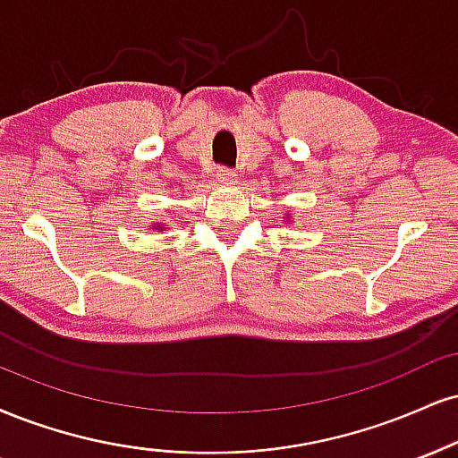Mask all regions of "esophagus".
Masks as SVG:
<instances>
[{"instance_id": "obj_1", "label": "esophagus", "mask_w": 458, "mask_h": 458, "mask_svg": "<svg viewBox=\"0 0 458 458\" xmlns=\"http://www.w3.org/2000/svg\"><path fill=\"white\" fill-rule=\"evenodd\" d=\"M217 181L224 185H236L239 183V174L230 168H219L217 170Z\"/></svg>"}]
</instances>
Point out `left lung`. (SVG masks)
Instances as JSON below:
<instances>
[{
	"label": "left lung",
	"mask_w": 458,
	"mask_h": 458,
	"mask_svg": "<svg viewBox=\"0 0 458 458\" xmlns=\"http://www.w3.org/2000/svg\"><path fill=\"white\" fill-rule=\"evenodd\" d=\"M284 219H290V217H288V215H285V217H284Z\"/></svg>",
	"instance_id": "left-lung-1"
}]
</instances>
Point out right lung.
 I'll list each match as a JSON object with an SVG mask.
<instances>
[{
  "label": "right lung",
  "instance_id": "add662e5",
  "mask_svg": "<svg viewBox=\"0 0 458 458\" xmlns=\"http://www.w3.org/2000/svg\"><path fill=\"white\" fill-rule=\"evenodd\" d=\"M151 230H156V233H162V230H166V224H162V222L153 224V228H151Z\"/></svg>",
  "mask_w": 458,
  "mask_h": 458
}]
</instances>
